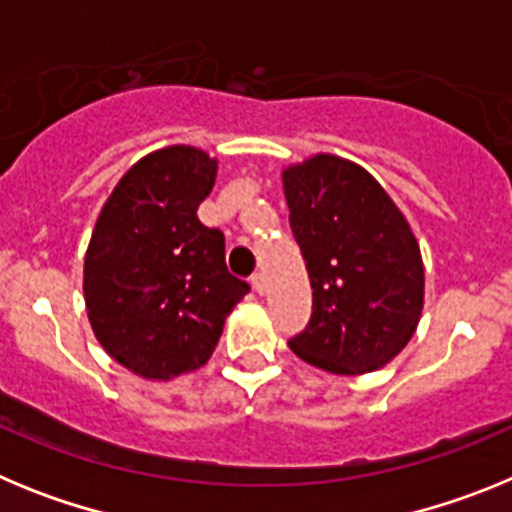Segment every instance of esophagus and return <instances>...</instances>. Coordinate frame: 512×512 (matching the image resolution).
<instances>
[{"label": "esophagus", "instance_id": "obj_1", "mask_svg": "<svg viewBox=\"0 0 512 512\" xmlns=\"http://www.w3.org/2000/svg\"><path fill=\"white\" fill-rule=\"evenodd\" d=\"M251 287L256 289L259 295H264V292H266V279H264V274H261V271H256V274L251 277Z\"/></svg>", "mask_w": 512, "mask_h": 512}]
</instances>
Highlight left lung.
<instances>
[{"label":"left lung","mask_w":512,"mask_h":512,"mask_svg":"<svg viewBox=\"0 0 512 512\" xmlns=\"http://www.w3.org/2000/svg\"><path fill=\"white\" fill-rule=\"evenodd\" d=\"M312 315L289 348L330 374H366L408 346L423 310V259L408 220L369 171L318 156L282 174Z\"/></svg>","instance_id":"obj_1"}]
</instances>
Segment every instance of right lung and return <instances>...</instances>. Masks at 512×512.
Masks as SVG:
<instances>
[{
	"instance_id": "1",
	"label": "right lung",
	"mask_w": 512,
	"mask_h": 512,
	"mask_svg": "<svg viewBox=\"0 0 512 512\" xmlns=\"http://www.w3.org/2000/svg\"><path fill=\"white\" fill-rule=\"evenodd\" d=\"M215 174L200 148H161L122 176L97 217L84 259L89 323L138 377L200 369L251 289L225 266V235L197 217Z\"/></svg>"
}]
</instances>
